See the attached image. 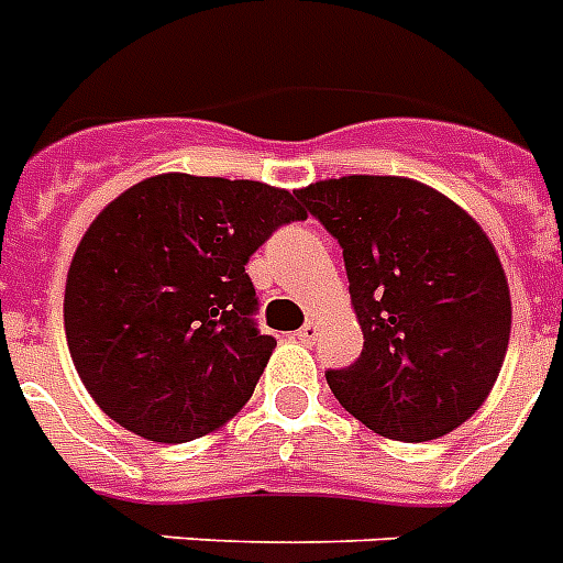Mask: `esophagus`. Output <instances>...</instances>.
<instances>
[{
  "label": "esophagus",
  "instance_id": "esophagus-1",
  "mask_svg": "<svg viewBox=\"0 0 563 563\" xmlns=\"http://www.w3.org/2000/svg\"><path fill=\"white\" fill-rule=\"evenodd\" d=\"M318 332H321V329H318V323L306 321L303 327L297 329L295 335H297V341H300V344H314V341H318Z\"/></svg>",
  "mask_w": 563,
  "mask_h": 563
}]
</instances>
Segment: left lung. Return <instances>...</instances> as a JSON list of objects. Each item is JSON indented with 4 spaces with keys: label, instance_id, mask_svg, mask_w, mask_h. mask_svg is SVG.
<instances>
[{
    "label": "left lung",
    "instance_id": "left-lung-1",
    "mask_svg": "<svg viewBox=\"0 0 563 563\" xmlns=\"http://www.w3.org/2000/svg\"><path fill=\"white\" fill-rule=\"evenodd\" d=\"M344 251L364 332L335 399L387 440L428 442L486 401L511 329L509 286L488 236L433 187L344 176L295 190Z\"/></svg>",
    "mask_w": 563,
    "mask_h": 563
}]
</instances>
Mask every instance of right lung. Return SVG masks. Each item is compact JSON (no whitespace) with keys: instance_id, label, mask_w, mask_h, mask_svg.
<instances>
[{"instance_id":"right-lung-1","label":"right lung","mask_w":563,"mask_h":563,"mask_svg":"<svg viewBox=\"0 0 563 563\" xmlns=\"http://www.w3.org/2000/svg\"><path fill=\"white\" fill-rule=\"evenodd\" d=\"M306 213L289 190L164 173L100 210L66 280L68 353L121 428L153 442L217 431L277 346L257 329L251 254Z\"/></svg>"}]
</instances>
